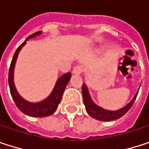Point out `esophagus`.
I'll return each instance as SVG.
<instances>
[{
	"label": "esophagus",
	"instance_id": "esophagus-1",
	"mask_svg": "<svg viewBox=\"0 0 149 149\" xmlns=\"http://www.w3.org/2000/svg\"><path fill=\"white\" fill-rule=\"evenodd\" d=\"M83 71H84L83 67L80 66V65H77V66L74 67V69H73V71H72V73L75 75H80L83 72Z\"/></svg>",
	"mask_w": 149,
	"mask_h": 149
}]
</instances>
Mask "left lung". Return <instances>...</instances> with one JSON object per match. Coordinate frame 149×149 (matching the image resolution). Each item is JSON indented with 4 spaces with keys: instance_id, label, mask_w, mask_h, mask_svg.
<instances>
[{
    "instance_id": "8db88e82",
    "label": "left lung",
    "mask_w": 149,
    "mask_h": 149,
    "mask_svg": "<svg viewBox=\"0 0 149 149\" xmlns=\"http://www.w3.org/2000/svg\"><path fill=\"white\" fill-rule=\"evenodd\" d=\"M82 94H83V98H84V104L85 105V109H86L87 113L91 117H93V118H95L97 120L108 122V121L116 120V119L122 117L123 116H124L130 110V109L132 107V105L134 104L138 93L135 94V96L133 97V99L126 106H124L123 108H122L120 109H117V110L104 109L102 107H99L98 105L95 104L93 102V100L91 99V96H90L88 88H87L85 84H83Z\"/></svg>"
}]
</instances>
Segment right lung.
Wrapping results in <instances>:
<instances>
[{
  "mask_svg": "<svg viewBox=\"0 0 149 149\" xmlns=\"http://www.w3.org/2000/svg\"><path fill=\"white\" fill-rule=\"evenodd\" d=\"M41 34V32H37L26 38V40L19 45L16 52H15V55L13 57L10 67H9V72H8V84L10 88V93L13 97V100L15 101L16 106L18 109L24 114L33 116V117H45L48 116L52 114H53L58 106V104L61 101V97L63 96V93L65 91V89L69 83L72 73L68 72L65 73L63 76H61L56 82V84L52 91V93L45 98L43 101H40L39 103H30L26 100H25L18 93L16 88H15V82H14V71H15V65L16 63L17 57L19 55V51L21 48L26 45V41L29 39L35 38L36 36H39Z\"/></svg>",
  "mask_w": 149,
  "mask_h": 149,
  "instance_id": "add662e5",
  "label": "right lung"
}]
</instances>
